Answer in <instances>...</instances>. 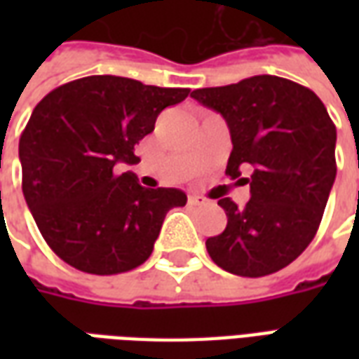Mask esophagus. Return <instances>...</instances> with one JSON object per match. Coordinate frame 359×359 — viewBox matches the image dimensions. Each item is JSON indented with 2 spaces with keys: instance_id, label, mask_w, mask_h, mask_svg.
<instances>
[{
  "instance_id": "34e87169",
  "label": "esophagus",
  "mask_w": 359,
  "mask_h": 359,
  "mask_svg": "<svg viewBox=\"0 0 359 359\" xmlns=\"http://www.w3.org/2000/svg\"><path fill=\"white\" fill-rule=\"evenodd\" d=\"M188 203L190 205H202V203H205V198H202V196H188Z\"/></svg>"
}]
</instances>
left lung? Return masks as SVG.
<instances>
[{"label":"left lung","mask_w":359,"mask_h":359,"mask_svg":"<svg viewBox=\"0 0 359 359\" xmlns=\"http://www.w3.org/2000/svg\"><path fill=\"white\" fill-rule=\"evenodd\" d=\"M190 95L225 117L233 140L225 172L252 194L244 208L219 200L226 226L205 241L208 254L238 277L277 273L319 229L337 177V126L311 90L271 74ZM242 168L252 169L250 180L240 179Z\"/></svg>","instance_id":"left-lung-1"}]
</instances>
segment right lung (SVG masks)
<instances>
[{"mask_svg":"<svg viewBox=\"0 0 359 359\" xmlns=\"http://www.w3.org/2000/svg\"><path fill=\"white\" fill-rule=\"evenodd\" d=\"M188 88L94 74L61 84L32 111L19 140L22 194L55 254L74 269L117 275L154 252L167 211L182 208L177 188H144L133 172L134 146L157 115Z\"/></svg>","mask_w":359,"mask_h":359,"instance_id":"add662e5","label":"right lung"}]
</instances>
